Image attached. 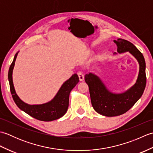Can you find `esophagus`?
<instances>
[{"mask_svg": "<svg viewBox=\"0 0 153 153\" xmlns=\"http://www.w3.org/2000/svg\"><path fill=\"white\" fill-rule=\"evenodd\" d=\"M77 75H78L79 79L80 81H83L84 80V75L82 72V71H78V72H77Z\"/></svg>", "mask_w": 153, "mask_h": 153, "instance_id": "esophagus-1", "label": "esophagus"}]
</instances>
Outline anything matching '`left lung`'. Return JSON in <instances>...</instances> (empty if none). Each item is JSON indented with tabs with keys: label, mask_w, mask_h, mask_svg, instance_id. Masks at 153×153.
Returning a JSON list of instances; mask_svg holds the SVG:
<instances>
[{
	"label": "left lung",
	"mask_w": 153,
	"mask_h": 153,
	"mask_svg": "<svg viewBox=\"0 0 153 153\" xmlns=\"http://www.w3.org/2000/svg\"><path fill=\"white\" fill-rule=\"evenodd\" d=\"M118 47L119 53L129 51L137 60L139 71L135 85L126 92L112 93L106 88L98 76L89 73L85 76V81L89 86L91 101L97 112L105 116H116L126 113L141 98L146 86L145 61L143 55L134 44L122 39L114 41Z\"/></svg>",
	"instance_id": "obj_1"
}]
</instances>
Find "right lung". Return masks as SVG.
I'll list each match as a JSON object with an SVG mask.
<instances>
[{
	"label": "right lung",
	"mask_w": 153,
	"mask_h": 153,
	"mask_svg": "<svg viewBox=\"0 0 153 153\" xmlns=\"http://www.w3.org/2000/svg\"><path fill=\"white\" fill-rule=\"evenodd\" d=\"M17 55L18 53L16 54L12 63L10 66L8 75L10 92L16 105L19 109L27 113V114L41 121H53L63 116L67 112L69 105V96L71 91L79 81L78 76L75 74L70 79L66 81L61 86L56 96L51 101L42 105H28L23 102L19 98L17 94L16 93L13 85L12 71L14 69Z\"/></svg>",
	"instance_id": "add662e5"
}]
</instances>
